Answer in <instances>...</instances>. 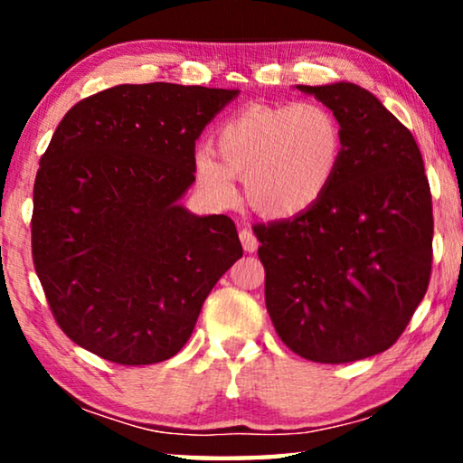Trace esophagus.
Masks as SVG:
<instances>
[{
  "label": "esophagus",
  "instance_id": "esophagus-1",
  "mask_svg": "<svg viewBox=\"0 0 463 463\" xmlns=\"http://www.w3.org/2000/svg\"><path fill=\"white\" fill-rule=\"evenodd\" d=\"M240 240H242L246 252H255L259 249V240L250 230H240Z\"/></svg>",
  "mask_w": 463,
  "mask_h": 463
}]
</instances>
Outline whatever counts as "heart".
I'll use <instances>...</instances> for the list:
<instances>
[{
	"label": "heart",
	"mask_w": 463,
	"mask_h": 463,
	"mask_svg": "<svg viewBox=\"0 0 463 463\" xmlns=\"http://www.w3.org/2000/svg\"><path fill=\"white\" fill-rule=\"evenodd\" d=\"M217 151L195 154L200 187L221 206L246 198L268 217H293L312 208L339 173L345 137L337 116L322 103L250 105L225 119Z\"/></svg>",
	"instance_id": "heart-1"
}]
</instances>
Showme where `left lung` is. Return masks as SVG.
I'll return each mask as SVG.
<instances>
[{
    "mask_svg": "<svg viewBox=\"0 0 463 463\" xmlns=\"http://www.w3.org/2000/svg\"><path fill=\"white\" fill-rule=\"evenodd\" d=\"M297 88L337 116L345 154L312 208L252 227L265 306L301 358L354 363L394 345L426 295L432 194L413 135L377 97L350 81Z\"/></svg>",
    "mask_w": 463,
    "mask_h": 463,
    "instance_id": "8db88e82",
    "label": "left lung"
}]
</instances>
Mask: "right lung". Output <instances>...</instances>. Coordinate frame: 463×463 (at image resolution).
<instances>
[{"mask_svg":"<svg viewBox=\"0 0 463 463\" xmlns=\"http://www.w3.org/2000/svg\"><path fill=\"white\" fill-rule=\"evenodd\" d=\"M240 90L119 84L67 111L40 160L31 252L62 333L116 364L173 358L242 257L225 214H192L195 141Z\"/></svg>","mask_w":463,"mask_h":463,"instance_id":"1","label":"right lung"}]
</instances>
